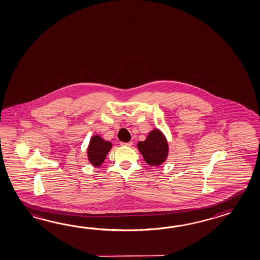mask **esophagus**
Segmentation results:
<instances>
[{
	"mask_svg": "<svg viewBox=\"0 0 260 260\" xmlns=\"http://www.w3.org/2000/svg\"><path fill=\"white\" fill-rule=\"evenodd\" d=\"M121 145H122V147H131V146L133 145V143L131 142V141H130V142H122Z\"/></svg>",
	"mask_w": 260,
	"mask_h": 260,
	"instance_id": "34e87169",
	"label": "esophagus"
}]
</instances>
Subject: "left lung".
Wrapping results in <instances>:
<instances>
[{
    "instance_id": "obj_1",
    "label": "left lung",
    "mask_w": 260,
    "mask_h": 260,
    "mask_svg": "<svg viewBox=\"0 0 260 260\" xmlns=\"http://www.w3.org/2000/svg\"><path fill=\"white\" fill-rule=\"evenodd\" d=\"M138 148L145 161L151 166H160L165 162L169 150L166 137L159 129L150 131L146 140L138 142Z\"/></svg>"
}]
</instances>
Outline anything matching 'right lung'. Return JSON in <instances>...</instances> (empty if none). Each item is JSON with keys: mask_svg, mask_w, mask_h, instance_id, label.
I'll return each instance as SVG.
<instances>
[{"mask_svg": "<svg viewBox=\"0 0 260 260\" xmlns=\"http://www.w3.org/2000/svg\"><path fill=\"white\" fill-rule=\"evenodd\" d=\"M112 144L106 141L100 136H93L89 142L87 149L88 160L92 166H100L105 160L108 152L111 150Z\"/></svg>", "mask_w": 260, "mask_h": 260, "instance_id": "obj_1", "label": "right lung"}]
</instances>
